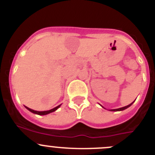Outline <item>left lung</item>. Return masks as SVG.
Here are the masks:
<instances>
[{
  "instance_id": "8db88e82",
  "label": "left lung",
  "mask_w": 155,
  "mask_h": 155,
  "mask_svg": "<svg viewBox=\"0 0 155 155\" xmlns=\"http://www.w3.org/2000/svg\"><path fill=\"white\" fill-rule=\"evenodd\" d=\"M134 102H133V103H131V104H129V105L126 106V107H124L119 108V109H110V111H115V112H116V111H122V110H124V109H127L128 107H130V106L132 105L133 104H134Z\"/></svg>"
}]
</instances>
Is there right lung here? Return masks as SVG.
Here are the masks:
<instances>
[{"instance_id": "right-lung-1", "label": "right lung", "mask_w": 155, "mask_h": 155, "mask_svg": "<svg viewBox=\"0 0 155 155\" xmlns=\"http://www.w3.org/2000/svg\"><path fill=\"white\" fill-rule=\"evenodd\" d=\"M60 107H61V105H59V106H58V107H56L53 108V109H50V110H48V111H42V112H39V111L33 110V109H30V108L27 107H25V108H26V109H28L30 112H33V113H34V114H37V115H47V114L51 113V112H54V111L57 110V109H58V108Z\"/></svg>"}]
</instances>
